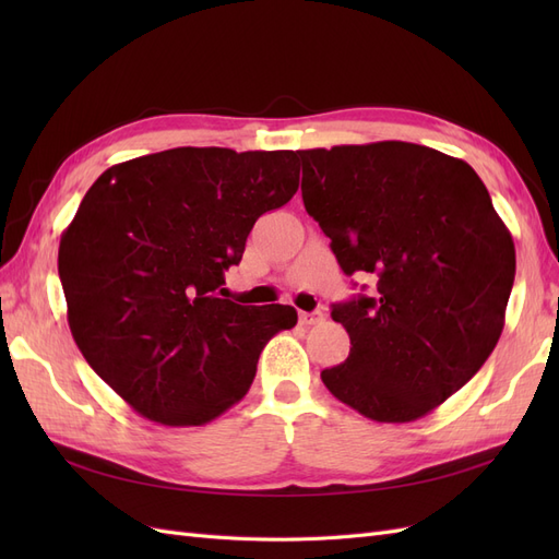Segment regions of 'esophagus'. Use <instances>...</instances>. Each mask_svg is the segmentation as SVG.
Listing matches in <instances>:
<instances>
[{
    "label": "esophagus",
    "mask_w": 559,
    "mask_h": 559,
    "mask_svg": "<svg viewBox=\"0 0 559 559\" xmlns=\"http://www.w3.org/2000/svg\"><path fill=\"white\" fill-rule=\"evenodd\" d=\"M298 317H300V324L312 326V324H319V321L324 319V312H321V310H314V312H300Z\"/></svg>",
    "instance_id": "esophagus-1"
}]
</instances>
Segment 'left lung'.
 Returning <instances> with one entry per match:
<instances>
[{"instance_id": "1", "label": "left lung", "mask_w": 559, "mask_h": 559, "mask_svg": "<svg viewBox=\"0 0 559 559\" xmlns=\"http://www.w3.org/2000/svg\"><path fill=\"white\" fill-rule=\"evenodd\" d=\"M302 202L345 275L373 296L333 306L349 333L329 392L376 421L431 413L497 347L515 247L473 167L411 142L298 151Z\"/></svg>"}]
</instances>
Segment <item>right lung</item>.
<instances>
[{
    "mask_svg": "<svg viewBox=\"0 0 559 559\" xmlns=\"http://www.w3.org/2000/svg\"><path fill=\"white\" fill-rule=\"evenodd\" d=\"M296 151L179 146L118 163L83 195L58 251L74 341L114 392L165 427H200L238 403L292 306H238L257 218L298 191Z\"/></svg>",
    "mask_w": 559,
    "mask_h": 559,
    "instance_id": "right-lung-1",
    "label": "right lung"
}]
</instances>
